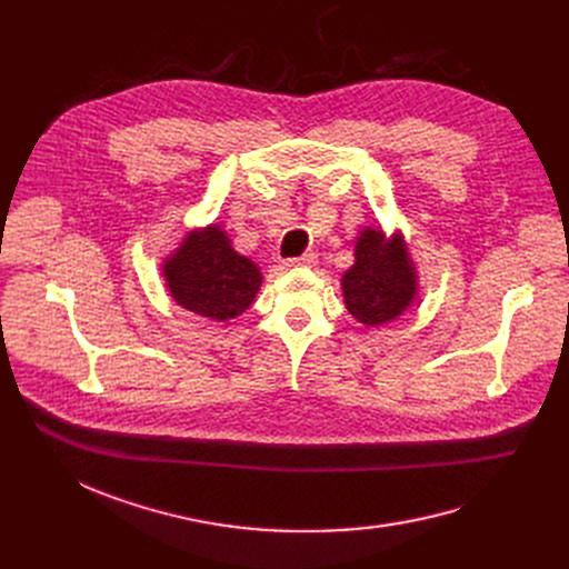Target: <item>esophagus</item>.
Masks as SVG:
<instances>
[{
    "instance_id": "1",
    "label": "esophagus",
    "mask_w": 569,
    "mask_h": 569,
    "mask_svg": "<svg viewBox=\"0 0 569 569\" xmlns=\"http://www.w3.org/2000/svg\"><path fill=\"white\" fill-rule=\"evenodd\" d=\"M286 264H288V267H313V264H316V256H313V253L297 256V258H290Z\"/></svg>"
}]
</instances>
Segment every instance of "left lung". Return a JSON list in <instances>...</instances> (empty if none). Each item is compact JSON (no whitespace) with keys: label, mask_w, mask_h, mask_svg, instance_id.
<instances>
[{"label":"left lung","mask_w":569,"mask_h":569,"mask_svg":"<svg viewBox=\"0 0 569 569\" xmlns=\"http://www.w3.org/2000/svg\"><path fill=\"white\" fill-rule=\"evenodd\" d=\"M417 288L403 234L387 237L380 226H365L355 239V262L341 277L348 313L367 327L392 322L417 300Z\"/></svg>","instance_id":"obj_1"}]
</instances>
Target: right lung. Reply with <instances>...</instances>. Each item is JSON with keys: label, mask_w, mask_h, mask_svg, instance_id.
I'll list each match as a JSON object with an SVG mask.
<instances>
[{"label": "right lung", "mask_w": 569, "mask_h": 569, "mask_svg": "<svg viewBox=\"0 0 569 569\" xmlns=\"http://www.w3.org/2000/svg\"><path fill=\"white\" fill-rule=\"evenodd\" d=\"M161 269L179 307L219 322L242 316L262 283L260 267L232 249L219 223L189 230Z\"/></svg>", "instance_id": "1"}]
</instances>
